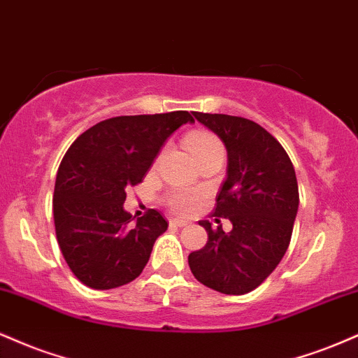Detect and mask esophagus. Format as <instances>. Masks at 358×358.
I'll use <instances>...</instances> for the list:
<instances>
[{"label":"esophagus","mask_w":358,"mask_h":358,"mask_svg":"<svg viewBox=\"0 0 358 358\" xmlns=\"http://www.w3.org/2000/svg\"><path fill=\"white\" fill-rule=\"evenodd\" d=\"M188 224H190V222L182 220V219H171L170 220V225H175V227H187Z\"/></svg>","instance_id":"esophagus-1"}]
</instances>
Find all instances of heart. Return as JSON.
<instances>
[{"label":"heart","mask_w":358,"mask_h":358,"mask_svg":"<svg viewBox=\"0 0 358 358\" xmlns=\"http://www.w3.org/2000/svg\"><path fill=\"white\" fill-rule=\"evenodd\" d=\"M187 148L193 158H200V156L210 153L224 155V148H222L219 138L208 131H193L188 134ZM199 200L200 193L193 190H175L168 195V203L178 213H192L199 205Z\"/></svg>","instance_id":"obj_1"}]
</instances>
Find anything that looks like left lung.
<instances>
[{
	"mask_svg": "<svg viewBox=\"0 0 358 358\" xmlns=\"http://www.w3.org/2000/svg\"><path fill=\"white\" fill-rule=\"evenodd\" d=\"M227 150V178L212 217L233 222V231L199 224L208 241L188 256L193 276L224 294H245L276 269L289 245L299 193L294 166L273 134L250 119L193 113Z\"/></svg>",
	"mask_w": 358,
	"mask_h": 358,
	"instance_id": "1",
	"label": "left lung"
}]
</instances>
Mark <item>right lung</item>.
<instances>
[{
  "label": "right lung",
  "mask_w": 358,
  "mask_h": 358,
  "mask_svg": "<svg viewBox=\"0 0 358 358\" xmlns=\"http://www.w3.org/2000/svg\"><path fill=\"white\" fill-rule=\"evenodd\" d=\"M187 110L117 116L82 133L62 159L53 192L60 250L76 278L92 289L127 285L143 273L168 222L155 208L134 222L122 207L141 183Z\"/></svg>",
  "instance_id": "right-lung-1"
}]
</instances>
